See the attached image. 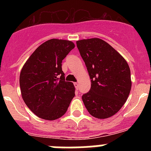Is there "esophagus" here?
<instances>
[{
	"label": "esophagus",
	"instance_id": "34e87169",
	"mask_svg": "<svg viewBox=\"0 0 151 151\" xmlns=\"http://www.w3.org/2000/svg\"><path fill=\"white\" fill-rule=\"evenodd\" d=\"M74 85H75V88L78 90V86H79V85H78V83H77V82H74Z\"/></svg>",
	"mask_w": 151,
	"mask_h": 151
}]
</instances>
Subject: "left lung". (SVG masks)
<instances>
[{
	"mask_svg": "<svg viewBox=\"0 0 151 151\" xmlns=\"http://www.w3.org/2000/svg\"><path fill=\"white\" fill-rule=\"evenodd\" d=\"M76 45L91 82L90 91L82 97L84 104L95 118H109L120 110L130 93L129 65L102 39L80 40Z\"/></svg>",
	"mask_w": 151,
	"mask_h": 151,
	"instance_id": "obj_1",
	"label": "left lung"
}]
</instances>
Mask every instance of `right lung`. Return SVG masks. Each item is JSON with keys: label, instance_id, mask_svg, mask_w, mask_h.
Segmentation results:
<instances>
[{"label": "right lung", "instance_id": "add662e5", "mask_svg": "<svg viewBox=\"0 0 151 151\" xmlns=\"http://www.w3.org/2000/svg\"><path fill=\"white\" fill-rule=\"evenodd\" d=\"M74 47L70 41L48 40L33 52L22 67L19 76L22 99L37 116L54 120L67 110L75 87L65 80L62 61Z\"/></svg>", "mask_w": 151, "mask_h": 151}]
</instances>
